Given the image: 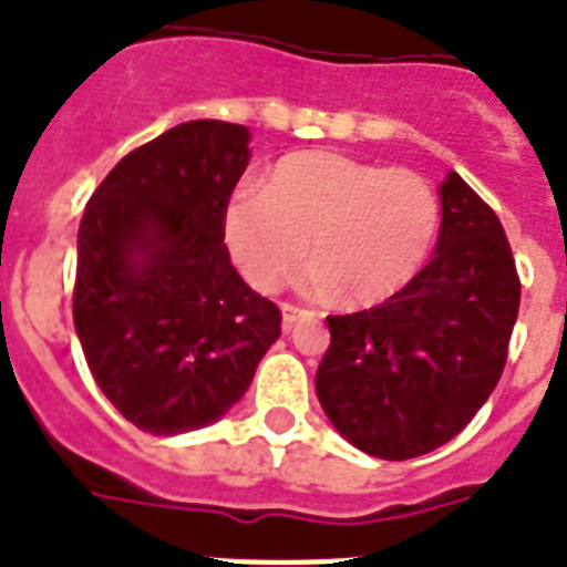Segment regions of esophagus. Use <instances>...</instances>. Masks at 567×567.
I'll return each mask as SVG.
<instances>
[{
    "label": "esophagus",
    "instance_id": "esophagus-1",
    "mask_svg": "<svg viewBox=\"0 0 567 567\" xmlns=\"http://www.w3.org/2000/svg\"><path fill=\"white\" fill-rule=\"evenodd\" d=\"M302 315H306L302 309H297V306H291V302H282V329L285 332H288V329H291L293 323L302 318Z\"/></svg>",
    "mask_w": 567,
    "mask_h": 567
}]
</instances>
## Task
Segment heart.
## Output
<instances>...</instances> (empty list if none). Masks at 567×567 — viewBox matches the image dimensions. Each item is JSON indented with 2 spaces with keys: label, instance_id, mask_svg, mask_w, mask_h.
<instances>
[{
  "label": "heart",
  "instance_id": "obj_1",
  "mask_svg": "<svg viewBox=\"0 0 567 567\" xmlns=\"http://www.w3.org/2000/svg\"><path fill=\"white\" fill-rule=\"evenodd\" d=\"M439 220V194L421 173L318 150L279 158L265 188L235 190L223 240L256 291H276L311 252L302 285L368 309L414 282Z\"/></svg>",
  "mask_w": 567,
  "mask_h": 567
}]
</instances>
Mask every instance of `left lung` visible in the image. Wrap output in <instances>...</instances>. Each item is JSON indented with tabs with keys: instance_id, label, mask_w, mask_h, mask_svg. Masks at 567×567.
Returning a JSON list of instances; mask_svg holds the SVG:
<instances>
[{
	"instance_id": "8db88e82",
	"label": "left lung",
	"mask_w": 567,
	"mask_h": 567,
	"mask_svg": "<svg viewBox=\"0 0 567 567\" xmlns=\"http://www.w3.org/2000/svg\"><path fill=\"white\" fill-rule=\"evenodd\" d=\"M435 256L373 309L327 318L315 377L323 412L353 447L403 462L465 430L506 364L520 279L497 214L450 171Z\"/></svg>"
}]
</instances>
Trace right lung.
Returning <instances> with one entry per match:
<instances>
[{
  "label": "right lung",
  "mask_w": 567,
  "mask_h": 567,
  "mask_svg": "<svg viewBox=\"0 0 567 567\" xmlns=\"http://www.w3.org/2000/svg\"><path fill=\"white\" fill-rule=\"evenodd\" d=\"M249 128L190 120L128 153L79 226L73 323L96 385L126 421L179 435L247 394L282 315L231 267L223 208Z\"/></svg>",
  "instance_id": "right-lung-1"
}]
</instances>
